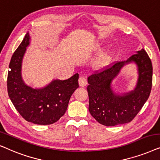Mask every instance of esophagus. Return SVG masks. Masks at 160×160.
Listing matches in <instances>:
<instances>
[{
	"mask_svg": "<svg viewBox=\"0 0 160 160\" xmlns=\"http://www.w3.org/2000/svg\"><path fill=\"white\" fill-rule=\"evenodd\" d=\"M78 82H79V86L80 87H85L86 86V85L88 82H87V80L84 77H80L78 80Z\"/></svg>",
	"mask_w": 160,
	"mask_h": 160,
	"instance_id": "34e87169",
	"label": "esophagus"
}]
</instances>
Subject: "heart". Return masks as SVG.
<instances>
[{
	"instance_id": "heart-1",
	"label": "heart",
	"mask_w": 160,
	"mask_h": 160,
	"mask_svg": "<svg viewBox=\"0 0 160 160\" xmlns=\"http://www.w3.org/2000/svg\"><path fill=\"white\" fill-rule=\"evenodd\" d=\"M108 55H103L102 56H100L99 58L97 59L96 61V65L98 68H102L104 67L107 63L108 61Z\"/></svg>"
}]
</instances>
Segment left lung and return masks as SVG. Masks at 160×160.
Returning <instances> with one entry per match:
<instances>
[{
	"instance_id": "obj_1",
	"label": "left lung",
	"mask_w": 160,
	"mask_h": 160,
	"mask_svg": "<svg viewBox=\"0 0 160 160\" xmlns=\"http://www.w3.org/2000/svg\"><path fill=\"white\" fill-rule=\"evenodd\" d=\"M135 62L138 78L135 89L118 95L112 90V81L124 65ZM153 68L151 59L143 49L132 55L127 61L117 62L99 73L88 77L87 87L91 116L107 127L130 122L149 97L152 86Z\"/></svg>"
}]
</instances>
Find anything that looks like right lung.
Returning <instances> with one entry per match:
<instances>
[{"instance_id":"right-lung-1","label":"right lung","mask_w":160,"mask_h":160,"mask_svg":"<svg viewBox=\"0 0 160 160\" xmlns=\"http://www.w3.org/2000/svg\"><path fill=\"white\" fill-rule=\"evenodd\" d=\"M30 39L28 32L11 59L7 78L8 97L27 121L39 125L52 124L67 111L70 97L79 87V74L77 73L65 80H53L42 88L28 86L23 81L21 69Z\"/></svg>"}]
</instances>
